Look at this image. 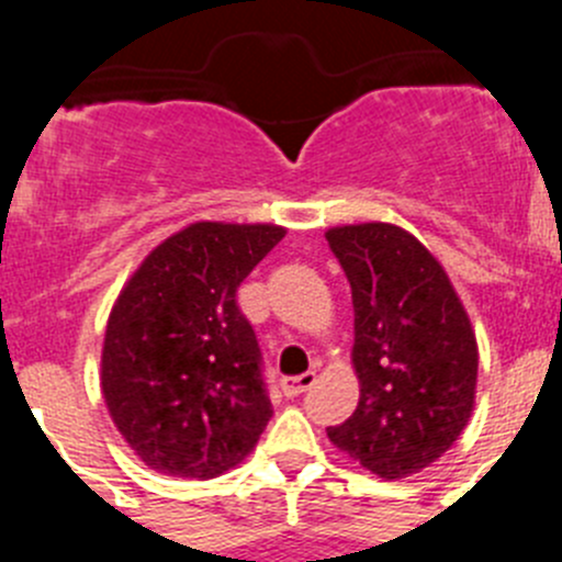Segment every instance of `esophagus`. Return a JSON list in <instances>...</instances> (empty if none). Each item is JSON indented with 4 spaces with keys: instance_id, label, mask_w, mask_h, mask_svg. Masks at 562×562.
I'll use <instances>...</instances> for the list:
<instances>
[{
    "instance_id": "34e87169",
    "label": "esophagus",
    "mask_w": 562,
    "mask_h": 562,
    "mask_svg": "<svg viewBox=\"0 0 562 562\" xmlns=\"http://www.w3.org/2000/svg\"><path fill=\"white\" fill-rule=\"evenodd\" d=\"M313 384H315V373L288 375V379H282V392H285L288 397H296V395H302L304 390H310Z\"/></svg>"
}]
</instances>
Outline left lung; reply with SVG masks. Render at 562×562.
<instances>
[{"mask_svg": "<svg viewBox=\"0 0 562 562\" xmlns=\"http://www.w3.org/2000/svg\"><path fill=\"white\" fill-rule=\"evenodd\" d=\"M351 285L359 403L326 428L337 450L384 481L442 459L475 408L477 340L448 271L390 222L326 231Z\"/></svg>", "mask_w": 562, "mask_h": 562, "instance_id": "left-lung-1", "label": "left lung"}]
</instances>
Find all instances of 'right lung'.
<instances>
[{"label":"right lung","mask_w":562,"mask_h":562,"mask_svg":"<svg viewBox=\"0 0 562 562\" xmlns=\"http://www.w3.org/2000/svg\"><path fill=\"white\" fill-rule=\"evenodd\" d=\"M282 236L285 227L260 222H194L165 238L114 299L101 392L150 470L209 481L258 445L271 401L236 291Z\"/></svg>","instance_id":"add662e5"}]
</instances>
